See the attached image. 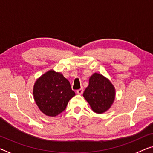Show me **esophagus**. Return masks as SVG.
I'll list each match as a JSON object with an SVG mask.
<instances>
[{"mask_svg":"<svg viewBox=\"0 0 153 153\" xmlns=\"http://www.w3.org/2000/svg\"><path fill=\"white\" fill-rule=\"evenodd\" d=\"M83 88H81V89H79L78 90L76 91V93L78 94H83Z\"/></svg>","mask_w":153,"mask_h":153,"instance_id":"1","label":"esophagus"}]
</instances>
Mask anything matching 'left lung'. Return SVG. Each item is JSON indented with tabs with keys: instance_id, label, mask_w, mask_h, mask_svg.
<instances>
[{
	"instance_id": "1",
	"label": "left lung",
	"mask_w": 153,
	"mask_h": 153,
	"mask_svg": "<svg viewBox=\"0 0 153 153\" xmlns=\"http://www.w3.org/2000/svg\"><path fill=\"white\" fill-rule=\"evenodd\" d=\"M83 96L94 111L102 114L109 109L114 102L115 89L107 79L94 73L90 78Z\"/></svg>"
}]
</instances>
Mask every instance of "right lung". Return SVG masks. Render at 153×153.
Returning a JSON list of instances; mask_svg holds the SVG:
<instances>
[{
	"mask_svg": "<svg viewBox=\"0 0 153 153\" xmlns=\"http://www.w3.org/2000/svg\"><path fill=\"white\" fill-rule=\"evenodd\" d=\"M74 95L70 82L54 70L42 75L34 85L36 104L40 111L48 116H56L64 111L68 101Z\"/></svg>",
	"mask_w": 153,
	"mask_h": 153,
	"instance_id": "add662e5",
	"label": "right lung"
}]
</instances>
